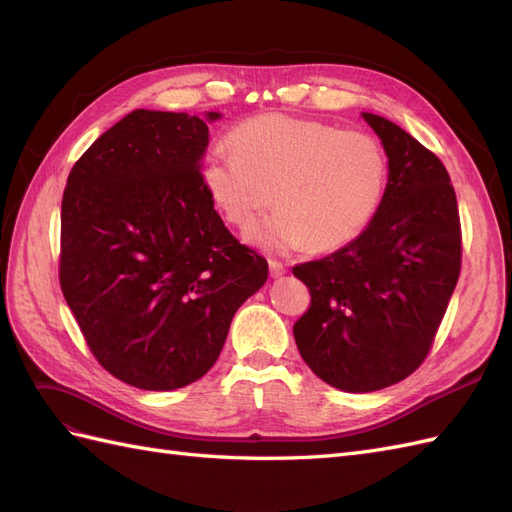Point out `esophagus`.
I'll list each match as a JSON object with an SVG mask.
<instances>
[{
  "mask_svg": "<svg viewBox=\"0 0 512 512\" xmlns=\"http://www.w3.org/2000/svg\"><path fill=\"white\" fill-rule=\"evenodd\" d=\"M269 269H271V275L273 277H280L286 273V265L282 260H275V258H269Z\"/></svg>",
  "mask_w": 512,
  "mask_h": 512,
  "instance_id": "esophagus-1",
  "label": "esophagus"
}]
</instances>
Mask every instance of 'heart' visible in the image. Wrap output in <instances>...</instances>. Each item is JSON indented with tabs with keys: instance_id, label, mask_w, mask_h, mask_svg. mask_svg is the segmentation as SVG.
<instances>
[{
	"instance_id": "b5f03b06",
	"label": "heart",
	"mask_w": 512,
	"mask_h": 512,
	"mask_svg": "<svg viewBox=\"0 0 512 512\" xmlns=\"http://www.w3.org/2000/svg\"><path fill=\"white\" fill-rule=\"evenodd\" d=\"M232 149H215L205 185L224 218L252 230L273 205L262 239L333 252L376 218L389 185V156L374 134L282 113L243 121Z\"/></svg>"
}]
</instances>
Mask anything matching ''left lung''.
<instances>
[{"mask_svg":"<svg viewBox=\"0 0 512 512\" xmlns=\"http://www.w3.org/2000/svg\"><path fill=\"white\" fill-rule=\"evenodd\" d=\"M389 156V185L369 226L292 273L312 301L294 342L318 378L348 393L397 384L423 365L461 273L455 188L436 153L397 123L363 113Z\"/></svg>","mask_w":512,"mask_h":512,"instance_id":"obj_1","label":"left lung"}]
</instances>
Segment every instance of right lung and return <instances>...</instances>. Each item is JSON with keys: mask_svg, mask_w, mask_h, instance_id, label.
Here are the masks:
<instances>
[{"mask_svg": "<svg viewBox=\"0 0 512 512\" xmlns=\"http://www.w3.org/2000/svg\"><path fill=\"white\" fill-rule=\"evenodd\" d=\"M207 145L200 117L138 108L76 160L61 198V292L96 361L136 389L203 378L267 282L213 209Z\"/></svg>", "mask_w": 512, "mask_h": 512, "instance_id": "1", "label": "right lung"}]
</instances>
